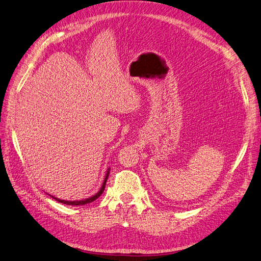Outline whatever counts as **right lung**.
Returning <instances> with one entry per match:
<instances>
[{"instance_id": "obj_1", "label": "right lung", "mask_w": 261, "mask_h": 261, "mask_svg": "<svg viewBox=\"0 0 261 261\" xmlns=\"http://www.w3.org/2000/svg\"><path fill=\"white\" fill-rule=\"evenodd\" d=\"M109 174H110V169H108V171H107V173H106V177H105V180H103V184H102V186H101V188H100V191L96 194V195H93V196H91V197H89V198H86V199H83V200H75V201H69V200H63V199H59V198H57V197H54V196H51L53 199H55L57 201H59V202H61V203H64V204H69V206H80V204H87V203H89V202H92V201H94L96 200L97 198H99V197L101 196V194L103 193V191H105V188H106V184H107V179H108V177H109Z\"/></svg>"}]
</instances>
